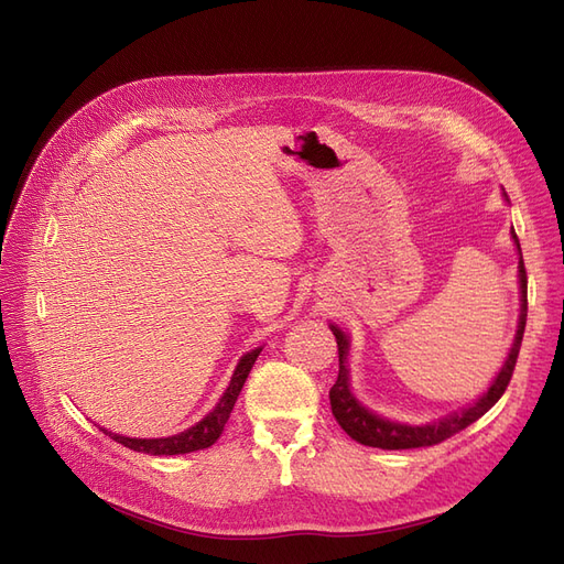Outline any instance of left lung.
Wrapping results in <instances>:
<instances>
[{
	"label": "left lung",
	"instance_id": "8db88e82",
	"mask_svg": "<svg viewBox=\"0 0 564 564\" xmlns=\"http://www.w3.org/2000/svg\"><path fill=\"white\" fill-rule=\"evenodd\" d=\"M513 240L520 251V240L513 230ZM520 322H518V334L513 340V348L508 352V360L501 367L497 381L491 383V388L485 392V395L464 409L460 414H454L449 419H442L431 425H402V423H392L386 421L377 414H371L369 409H365L360 402L352 398L350 386H348V369H346V355H348V338L346 334L332 327L336 344H338V379L329 390V402H332V414L338 421L340 429H344L355 442H360L365 447H379V449H419V447H433L445 442L447 437L460 433L468 429L470 423H475L480 416H485L489 409L501 400L506 392L510 379H513V369L520 355L522 346V336H524V324H527V270L522 261V251H520Z\"/></svg>",
	"mask_w": 564,
	"mask_h": 564
}]
</instances>
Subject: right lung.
I'll return each mask as SVG.
<instances>
[{
  "instance_id": "obj_1",
  "label": "right lung",
  "mask_w": 564,
  "mask_h": 564,
  "mask_svg": "<svg viewBox=\"0 0 564 564\" xmlns=\"http://www.w3.org/2000/svg\"><path fill=\"white\" fill-rule=\"evenodd\" d=\"M259 352H261V348H256L242 357L240 365H237V369L232 373V381H230L228 390L224 392V398H220L214 412L209 416H204L197 425H193L191 431H185L181 435H172V437H160V440L122 437V435H112L108 431H106V435H110L115 442H119V445H124L133 452H143V454H152V456H176V454H191L197 449L212 447L214 442L224 435V429L230 419L232 406H235L237 398H240L242 386H245Z\"/></svg>"
}]
</instances>
